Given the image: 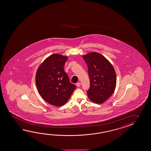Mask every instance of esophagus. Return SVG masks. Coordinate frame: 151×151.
Wrapping results in <instances>:
<instances>
[{"instance_id":"34e87169","label":"esophagus","mask_w":151,"mask_h":151,"mask_svg":"<svg viewBox=\"0 0 151 151\" xmlns=\"http://www.w3.org/2000/svg\"><path fill=\"white\" fill-rule=\"evenodd\" d=\"M76 86H77V87H79L80 86H81V83H80V82H78L76 83Z\"/></svg>"}]
</instances>
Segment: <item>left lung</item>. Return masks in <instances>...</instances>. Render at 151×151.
I'll return each instance as SVG.
<instances>
[{
  "label": "left lung",
  "instance_id": "8db88e82",
  "mask_svg": "<svg viewBox=\"0 0 151 151\" xmlns=\"http://www.w3.org/2000/svg\"><path fill=\"white\" fill-rule=\"evenodd\" d=\"M89 77L88 97L93 102L102 104L110 97L116 85V74L113 65L101 54L91 52L83 56Z\"/></svg>",
  "mask_w": 151,
  "mask_h": 151
}]
</instances>
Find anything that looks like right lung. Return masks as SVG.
<instances>
[{"instance_id": "1", "label": "right lung", "mask_w": 151, "mask_h": 151, "mask_svg": "<svg viewBox=\"0 0 151 151\" xmlns=\"http://www.w3.org/2000/svg\"><path fill=\"white\" fill-rule=\"evenodd\" d=\"M68 58L54 54L44 60L36 74V87L39 93L50 104L61 106L70 99L76 86L70 82L64 71Z\"/></svg>"}]
</instances>
